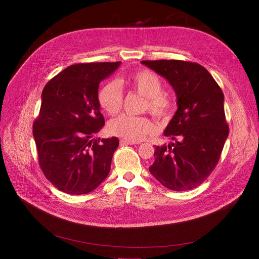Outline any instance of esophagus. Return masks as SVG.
Masks as SVG:
<instances>
[{
	"instance_id": "1",
	"label": "esophagus",
	"mask_w": 259,
	"mask_h": 259,
	"mask_svg": "<svg viewBox=\"0 0 259 259\" xmlns=\"http://www.w3.org/2000/svg\"><path fill=\"white\" fill-rule=\"evenodd\" d=\"M120 145H139L140 142H130V141H125V140H120Z\"/></svg>"
}]
</instances>
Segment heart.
Here are the masks:
<instances>
[{
  "label": "heart",
  "instance_id": "obj_1",
  "mask_svg": "<svg viewBox=\"0 0 259 259\" xmlns=\"http://www.w3.org/2000/svg\"><path fill=\"white\" fill-rule=\"evenodd\" d=\"M128 86L146 98L145 109L159 119H168L173 110V101L164 92V81L154 71L143 69L132 73L127 79ZM98 102L105 112L114 115L120 111L124 104V95L118 81L106 83L98 93ZM108 129L116 137L125 141L139 142L146 135L155 131L154 122L147 116L121 114L109 121Z\"/></svg>",
  "mask_w": 259,
  "mask_h": 259
}]
</instances>
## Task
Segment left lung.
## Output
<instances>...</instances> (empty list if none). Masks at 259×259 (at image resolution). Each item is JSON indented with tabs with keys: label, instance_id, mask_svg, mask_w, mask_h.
I'll return each mask as SVG.
<instances>
[{
	"label": "left lung",
	"instance_id": "1",
	"mask_svg": "<svg viewBox=\"0 0 259 259\" xmlns=\"http://www.w3.org/2000/svg\"><path fill=\"white\" fill-rule=\"evenodd\" d=\"M168 79L178 97V111L165 130L174 142L156 146L149 171L173 191L205 182L219 164L229 134L224 93L210 72L194 62L142 61Z\"/></svg>",
	"mask_w": 259,
	"mask_h": 259
}]
</instances>
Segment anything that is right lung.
Returning <instances> with one entry per match:
<instances>
[{
	"mask_svg": "<svg viewBox=\"0 0 259 259\" xmlns=\"http://www.w3.org/2000/svg\"><path fill=\"white\" fill-rule=\"evenodd\" d=\"M120 62L79 63L52 77L42 92L32 132L46 179L67 194H87L107 178L117 138L93 139L105 125L100 83Z\"/></svg>",
	"mask_w": 259,
	"mask_h": 259,
	"instance_id": "right-lung-1",
	"label": "right lung"
}]
</instances>
